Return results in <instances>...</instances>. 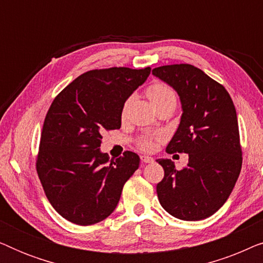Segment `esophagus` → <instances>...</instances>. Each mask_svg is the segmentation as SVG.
I'll use <instances>...</instances> for the list:
<instances>
[{"label":"esophagus","instance_id":"34e87169","mask_svg":"<svg viewBox=\"0 0 263 263\" xmlns=\"http://www.w3.org/2000/svg\"><path fill=\"white\" fill-rule=\"evenodd\" d=\"M140 158H141V161H142V163H153V161H154V159H153L152 157L145 156V154H143V156H141Z\"/></svg>","mask_w":263,"mask_h":263}]
</instances>
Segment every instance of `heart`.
<instances>
[{
  "label": "heart",
  "mask_w": 263,
  "mask_h": 263,
  "mask_svg": "<svg viewBox=\"0 0 263 263\" xmlns=\"http://www.w3.org/2000/svg\"><path fill=\"white\" fill-rule=\"evenodd\" d=\"M146 93L153 106L168 98H176L174 91L167 85L163 84V82H154V84L148 86ZM128 103L129 99L123 104V107H122V116L123 117L125 116V112H127ZM158 139H160V136H154V138H152V136H143V138L139 140L138 145L142 151H152L154 146H156L154 141Z\"/></svg>",
  "instance_id": "b5f03b06"
}]
</instances>
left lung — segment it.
Listing matches in <instances>:
<instances>
[{
  "label": "left lung",
  "mask_w": 263,
  "mask_h": 263,
  "mask_svg": "<svg viewBox=\"0 0 263 263\" xmlns=\"http://www.w3.org/2000/svg\"><path fill=\"white\" fill-rule=\"evenodd\" d=\"M178 93L182 117L167 153H188L189 163L176 170L171 159H158L164 178L157 184L159 202L181 220H202L229 199L242 168V147L235 105L222 85L192 64L152 70Z\"/></svg>",
  "instance_id": "8db88e82"
}]
</instances>
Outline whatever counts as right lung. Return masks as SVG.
I'll use <instances>...</instances> for the list:
<instances>
[{
    "label": "right lung",
    "mask_w": 263,
    "mask_h": 263,
    "mask_svg": "<svg viewBox=\"0 0 263 263\" xmlns=\"http://www.w3.org/2000/svg\"><path fill=\"white\" fill-rule=\"evenodd\" d=\"M151 68L114 67L86 71L62 89L46 114L37 157L49 202L68 221L87 226L109 217L140 158L100 152L103 133L121 128L122 107Z\"/></svg>",
    "instance_id": "obj_1"
}]
</instances>
